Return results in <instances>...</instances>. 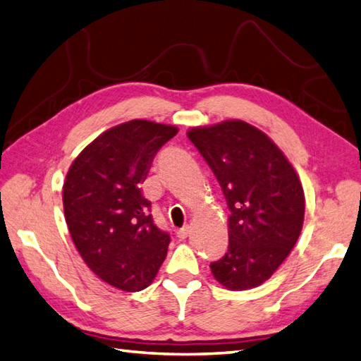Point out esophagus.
<instances>
[{"label":"esophagus","instance_id":"esophagus-1","mask_svg":"<svg viewBox=\"0 0 361 361\" xmlns=\"http://www.w3.org/2000/svg\"><path fill=\"white\" fill-rule=\"evenodd\" d=\"M188 233H190V228H188V226H183L182 229H179V231H178V238L185 240V238L188 237Z\"/></svg>","mask_w":361,"mask_h":361}]
</instances>
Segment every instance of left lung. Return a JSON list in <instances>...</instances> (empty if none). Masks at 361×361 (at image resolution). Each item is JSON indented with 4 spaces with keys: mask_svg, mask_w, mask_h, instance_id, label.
<instances>
[{
    "mask_svg": "<svg viewBox=\"0 0 361 361\" xmlns=\"http://www.w3.org/2000/svg\"><path fill=\"white\" fill-rule=\"evenodd\" d=\"M220 183L229 208V246L211 271L229 290L258 287L295 247L305 197L295 169L253 126L229 120L188 130Z\"/></svg>",
    "mask_w": 361,
    "mask_h": 361,
    "instance_id": "obj_1",
    "label": "left lung"
}]
</instances>
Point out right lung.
I'll return each mask as SVG.
<instances>
[{
	"label": "right lung",
	"mask_w": 361,
	"mask_h": 361,
	"mask_svg": "<svg viewBox=\"0 0 361 361\" xmlns=\"http://www.w3.org/2000/svg\"><path fill=\"white\" fill-rule=\"evenodd\" d=\"M178 128L132 120L106 130L75 158L63 183L71 238L94 274L123 291L152 284L167 257L169 232L154 225L141 183Z\"/></svg>",
	"instance_id": "obj_1"
}]
</instances>
